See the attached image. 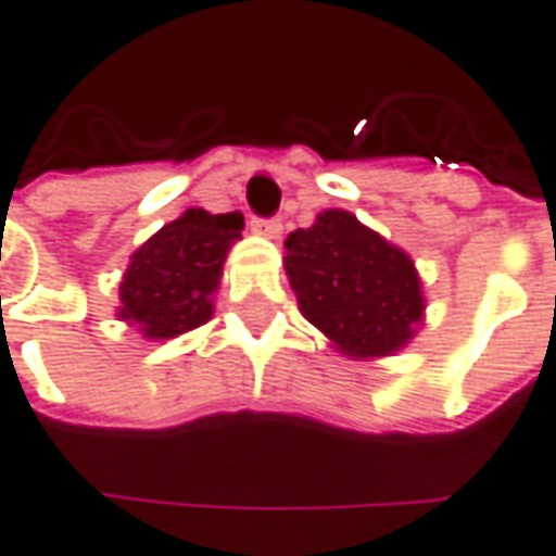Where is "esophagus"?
<instances>
[{"mask_svg": "<svg viewBox=\"0 0 556 556\" xmlns=\"http://www.w3.org/2000/svg\"><path fill=\"white\" fill-rule=\"evenodd\" d=\"M251 229L260 232V236H266V239H278L285 224H281L278 217H251Z\"/></svg>", "mask_w": 556, "mask_h": 556, "instance_id": "34e87169", "label": "esophagus"}]
</instances>
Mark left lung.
Here are the masks:
<instances>
[{
    "instance_id": "8db88e82",
    "label": "left lung",
    "mask_w": 556,
    "mask_h": 556,
    "mask_svg": "<svg viewBox=\"0 0 556 556\" xmlns=\"http://www.w3.org/2000/svg\"><path fill=\"white\" fill-rule=\"evenodd\" d=\"M285 266L302 315L354 357H384L424 315L415 263L354 214L324 212L290 232Z\"/></svg>"
}]
</instances>
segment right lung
I'll return each mask as SVG.
<instances>
[{"mask_svg": "<svg viewBox=\"0 0 556 556\" xmlns=\"http://www.w3.org/2000/svg\"><path fill=\"white\" fill-rule=\"evenodd\" d=\"M244 229L241 212H184L132 254L121 285V317L141 324L148 339H175L212 317V293L232 241Z\"/></svg>", "mask_w": 556, "mask_h": 556, "instance_id": "obj_1", "label": "right lung"}]
</instances>
